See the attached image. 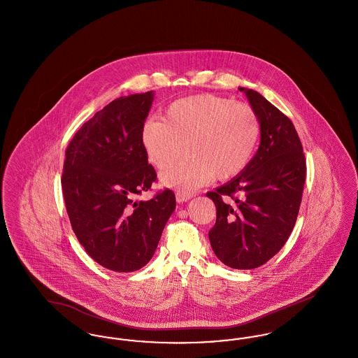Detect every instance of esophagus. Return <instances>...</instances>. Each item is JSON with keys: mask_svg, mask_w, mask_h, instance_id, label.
Returning a JSON list of instances; mask_svg holds the SVG:
<instances>
[{"mask_svg": "<svg viewBox=\"0 0 358 358\" xmlns=\"http://www.w3.org/2000/svg\"><path fill=\"white\" fill-rule=\"evenodd\" d=\"M192 197H193V193H190V192H182V190H177V192H176V200H177L178 203L187 201V200L192 199Z\"/></svg>", "mask_w": 358, "mask_h": 358, "instance_id": "34e87169", "label": "esophagus"}]
</instances>
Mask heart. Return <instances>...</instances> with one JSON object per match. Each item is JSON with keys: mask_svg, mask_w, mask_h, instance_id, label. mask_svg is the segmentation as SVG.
<instances>
[{"mask_svg": "<svg viewBox=\"0 0 358 358\" xmlns=\"http://www.w3.org/2000/svg\"><path fill=\"white\" fill-rule=\"evenodd\" d=\"M262 123L255 108L213 94L171 103L162 120H148L141 142L148 159L164 171L184 153L187 158L166 173L162 181L192 189L215 178L224 181L243 171L255 152Z\"/></svg>", "mask_w": 358, "mask_h": 358, "instance_id": "obj_1", "label": "heart"}]
</instances>
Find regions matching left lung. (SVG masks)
Segmentation results:
<instances>
[{
    "label": "left lung",
    "instance_id": "left-lung-1",
    "mask_svg": "<svg viewBox=\"0 0 358 358\" xmlns=\"http://www.w3.org/2000/svg\"><path fill=\"white\" fill-rule=\"evenodd\" d=\"M240 90L259 114L260 145L236 178L206 193L216 205L209 241L228 267L252 270L276 255L292 232L306 181V159L289 117L254 90Z\"/></svg>",
    "mask_w": 358,
    "mask_h": 358
}]
</instances>
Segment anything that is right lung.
Listing matches in <instances>:
<instances>
[{
  "instance_id": "right-lung-1",
  "label": "right lung",
  "mask_w": 358,
  "mask_h": 358,
  "mask_svg": "<svg viewBox=\"0 0 358 358\" xmlns=\"http://www.w3.org/2000/svg\"><path fill=\"white\" fill-rule=\"evenodd\" d=\"M153 91L108 103L71 139L62 187L72 229L96 263L133 273L153 257L176 196L165 187L138 197L157 182L141 142Z\"/></svg>"
}]
</instances>
